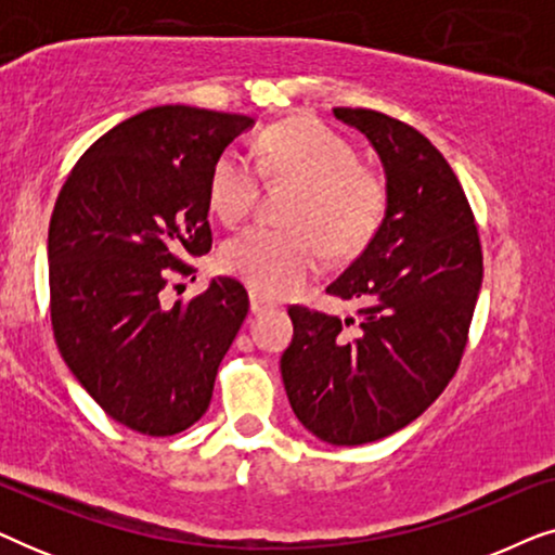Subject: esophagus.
I'll return each mask as SVG.
<instances>
[{"label":"esophagus","instance_id":"esophagus-1","mask_svg":"<svg viewBox=\"0 0 555 555\" xmlns=\"http://www.w3.org/2000/svg\"><path fill=\"white\" fill-rule=\"evenodd\" d=\"M272 302L268 298H262L260 293H249V313H264V310H270Z\"/></svg>","mask_w":555,"mask_h":555}]
</instances>
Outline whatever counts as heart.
I'll use <instances>...</instances> for the list:
<instances>
[{"label":"heart","mask_w":555,"mask_h":555,"mask_svg":"<svg viewBox=\"0 0 555 555\" xmlns=\"http://www.w3.org/2000/svg\"><path fill=\"white\" fill-rule=\"evenodd\" d=\"M262 173L298 184L287 222L295 227L253 224L224 242L222 270L262 295H291L321 275L325 248L348 257L369 245L384 217L386 189L363 169L344 135L313 118L278 124L255 149H227L211 166L209 204L224 222L253 211ZM324 242L321 243L320 240Z\"/></svg>","instance_id":"b5f03b06"}]
</instances>
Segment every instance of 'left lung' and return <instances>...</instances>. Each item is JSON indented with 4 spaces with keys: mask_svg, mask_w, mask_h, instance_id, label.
Instances as JSON below:
<instances>
[{
    "mask_svg": "<svg viewBox=\"0 0 555 555\" xmlns=\"http://www.w3.org/2000/svg\"><path fill=\"white\" fill-rule=\"evenodd\" d=\"M361 131L386 173V211L366 249L325 287L353 318L293 306L280 359L302 427L328 444L384 439L452 382L467 346L482 249L452 166L416 128L369 108H333Z\"/></svg>",
    "mask_w": 555,
    "mask_h": 555,
    "instance_id": "left-lung-1",
    "label": "left lung"
}]
</instances>
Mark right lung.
I'll return each instance as SVG.
<instances>
[{
    "instance_id": "add662e5",
    "label": "right lung",
    "mask_w": 555,
    "mask_h": 555,
    "mask_svg": "<svg viewBox=\"0 0 555 555\" xmlns=\"http://www.w3.org/2000/svg\"><path fill=\"white\" fill-rule=\"evenodd\" d=\"M255 120L158 105L101 135L67 173L50 219V318L57 348L111 420L171 437L209 409L217 369L249 300L215 278L164 306L186 257L211 249L209 177Z\"/></svg>"
}]
</instances>
